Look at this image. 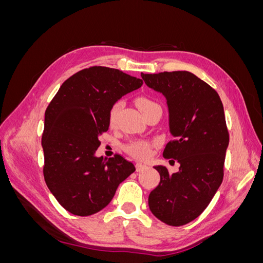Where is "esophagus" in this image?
Returning a JSON list of instances; mask_svg holds the SVG:
<instances>
[{"instance_id":"34e87169","label":"esophagus","mask_w":263,"mask_h":263,"mask_svg":"<svg viewBox=\"0 0 263 263\" xmlns=\"http://www.w3.org/2000/svg\"><path fill=\"white\" fill-rule=\"evenodd\" d=\"M136 169H137V172L144 171V170L148 169V165H147V164H144V163H140V162H138V163L136 164Z\"/></svg>"}]
</instances>
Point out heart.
<instances>
[{
    "mask_svg": "<svg viewBox=\"0 0 263 263\" xmlns=\"http://www.w3.org/2000/svg\"><path fill=\"white\" fill-rule=\"evenodd\" d=\"M137 105L140 108L141 112H144V110H146L147 108H150L159 104L154 100L142 97L137 100ZM122 106H123V103L121 101H118L112 107H110L108 112V123L110 126H114L116 124L117 116ZM151 148H153V144L148 140H134L127 145L126 150L127 153L135 158L146 159L151 154Z\"/></svg>",
    "mask_w": 263,
    "mask_h": 263,
    "instance_id": "obj_1",
    "label": "heart"
}]
</instances>
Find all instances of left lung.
I'll use <instances>...</instances> for the list:
<instances>
[{"label": "left lung", "mask_w": 263, "mask_h": 263, "mask_svg": "<svg viewBox=\"0 0 263 263\" xmlns=\"http://www.w3.org/2000/svg\"><path fill=\"white\" fill-rule=\"evenodd\" d=\"M141 78L165 98L173 140L163 157L180 163L173 174L165 166H155L160 183L149 194V209L166 225H185L208 208L222 182L229 144L224 106L218 93L189 71Z\"/></svg>", "instance_id": "left-lung-1"}]
</instances>
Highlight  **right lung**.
Returning a JSON list of instances; mask_svg holds the SVG:
<instances>
[{
    "mask_svg": "<svg viewBox=\"0 0 263 263\" xmlns=\"http://www.w3.org/2000/svg\"><path fill=\"white\" fill-rule=\"evenodd\" d=\"M137 79L113 68L91 67L62 83L45 113L42 138L44 177L55 200L78 216H90L112 201L121 183L136 168L122 156L95 155L100 135L108 130V112Z\"/></svg>",
    "mask_w": 263,
    "mask_h": 263,
    "instance_id": "right-lung-1",
    "label": "right lung"
}]
</instances>
